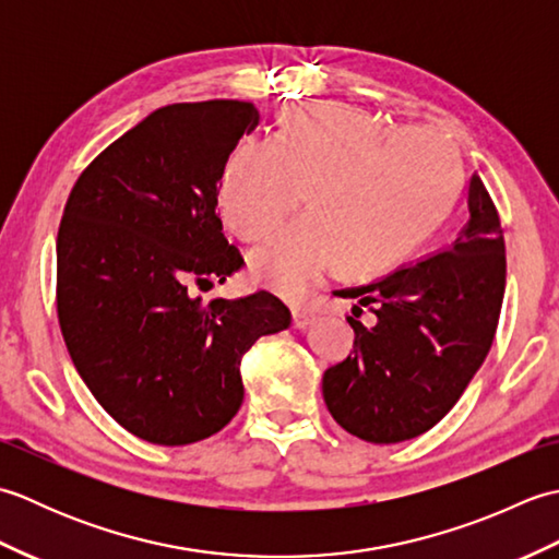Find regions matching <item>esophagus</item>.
<instances>
[{"label":"esophagus","instance_id":"1","mask_svg":"<svg viewBox=\"0 0 559 559\" xmlns=\"http://www.w3.org/2000/svg\"><path fill=\"white\" fill-rule=\"evenodd\" d=\"M314 322V314L310 310H305V307H295L293 310V326L295 329H307Z\"/></svg>","mask_w":559,"mask_h":559}]
</instances>
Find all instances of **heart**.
I'll return each instance as SVG.
<instances>
[{"label":"heart","instance_id":"heart-1","mask_svg":"<svg viewBox=\"0 0 559 559\" xmlns=\"http://www.w3.org/2000/svg\"><path fill=\"white\" fill-rule=\"evenodd\" d=\"M461 156L430 127H391L343 103L286 115L273 139L247 136L221 175L218 204L242 240H259L298 209L307 216L252 252V273L286 298H305L341 261L379 271L420 245L454 206Z\"/></svg>","mask_w":559,"mask_h":559}]
</instances>
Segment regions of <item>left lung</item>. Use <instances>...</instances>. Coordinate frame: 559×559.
Masks as SVG:
<instances>
[{"label": "left lung", "mask_w": 559, "mask_h": 559, "mask_svg": "<svg viewBox=\"0 0 559 559\" xmlns=\"http://www.w3.org/2000/svg\"><path fill=\"white\" fill-rule=\"evenodd\" d=\"M507 281L500 216L478 175L468 221L454 240L415 264L358 288L336 290L377 314L355 331L353 355L329 367L322 394L343 430L396 444L430 430L466 391L500 322ZM353 314L360 317L355 305Z\"/></svg>", "instance_id": "left-lung-1"}]
</instances>
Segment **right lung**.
Masks as SVG:
<instances>
[{"mask_svg": "<svg viewBox=\"0 0 559 559\" xmlns=\"http://www.w3.org/2000/svg\"><path fill=\"white\" fill-rule=\"evenodd\" d=\"M259 110L242 100L151 112L81 173L57 233V317L76 372L124 430L182 447L240 411L242 355L290 326L271 293H189L245 264L216 213L225 163Z\"/></svg>", "mask_w": 559, "mask_h": 559, "instance_id": "add662e5", "label": "right lung"}]
</instances>
